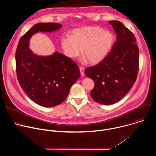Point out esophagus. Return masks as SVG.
<instances>
[{"label": "esophagus", "mask_w": 156, "mask_h": 156, "mask_svg": "<svg viewBox=\"0 0 156 156\" xmlns=\"http://www.w3.org/2000/svg\"><path fill=\"white\" fill-rule=\"evenodd\" d=\"M80 70L81 76H83L84 75V69L83 67V66H80Z\"/></svg>", "instance_id": "obj_1"}]
</instances>
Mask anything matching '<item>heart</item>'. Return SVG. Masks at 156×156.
<instances>
[{
  "mask_svg": "<svg viewBox=\"0 0 156 156\" xmlns=\"http://www.w3.org/2000/svg\"><path fill=\"white\" fill-rule=\"evenodd\" d=\"M114 42V36L109 31L98 27H87L73 30L70 37L61 38V46L65 54L76 58L82 52L91 64L101 62L107 55Z\"/></svg>",
  "mask_w": 156,
  "mask_h": 156,
  "instance_id": "b5f03b06",
  "label": "heart"
}]
</instances>
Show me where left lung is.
<instances>
[{
	"mask_svg": "<svg viewBox=\"0 0 156 156\" xmlns=\"http://www.w3.org/2000/svg\"><path fill=\"white\" fill-rule=\"evenodd\" d=\"M108 23L117 34V41L102 62L84 70L94 82L92 98L104 105L121 100L135 83L139 70V49L134 34L119 21Z\"/></svg>",
	"mask_w": 156,
	"mask_h": 156,
	"instance_id": "left-lung-1",
	"label": "left lung"
}]
</instances>
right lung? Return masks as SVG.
<instances>
[{"instance_id": "add662e5", "label": "right lung", "mask_w": 156, "mask_h": 156, "mask_svg": "<svg viewBox=\"0 0 156 156\" xmlns=\"http://www.w3.org/2000/svg\"><path fill=\"white\" fill-rule=\"evenodd\" d=\"M62 27L56 23L34 25L22 36L15 54L18 81L28 96L39 105L52 107L62 103L72 86L81 76L77 64L55 52L49 56L33 54L30 39L38 32H53Z\"/></svg>"}]
</instances>
